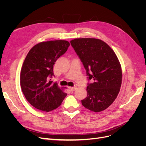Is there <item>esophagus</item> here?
Segmentation results:
<instances>
[{
    "label": "esophagus",
    "mask_w": 146,
    "mask_h": 146,
    "mask_svg": "<svg viewBox=\"0 0 146 146\" xmlns=\"http://www.w3.org/2000/svg\"><path fill=\"white\" fill-rule=\"evenodd\" d=\"M76 88H77L76 87H69V90L71 91H74L76 90Z\"/></svg>",
    "instance_id": "obj_1"
}]
</instances>
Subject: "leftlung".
I'll return each mask as SVG.
<instances>
[{"label": "left lung", "mask_w": 146, "mask_h": 146, "mask_svg": "<svg viewBox=\"0 0 146 146\" xmlns=\"http://www.w3.org/2000/svg\"><path fill=\"white\" fill-rule=\"evenodd\" d=\"M71 46L86 70L87 97L82 100L86 108L100 112L116 99L122 83V69L115 53L107 43L99 39L77 38Z\"/></svg>", "instance_id": "obj_1"}]
</instances>
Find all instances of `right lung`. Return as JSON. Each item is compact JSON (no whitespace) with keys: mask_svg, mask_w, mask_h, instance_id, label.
Returning <instances> with one entry per match:
<instances>
[{"mask_svg":"<svg viewBox=\"0 0 146 146\" xmlns=\"http://www.w3.org/2000/svg\"><path fill=\"white\" fill-rule=\"evenodd\" d=\"M68 41L56 40L41 42L34 46L26 56L20 75L22 91L33 107L48 112L61 105L67 94L51 78L54 65L64 54Z\"/></svg>","mask_w":146,"mask_h":146,"instance_id":"1","label":"right lung"}]
</instances>
